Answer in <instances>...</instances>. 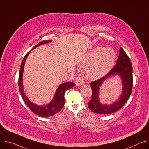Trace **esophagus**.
<instances>
[{"mask_svg":"<svg viewBox=\"0 0 149 149\" xmlns=\"http://www.w3.org/2000/svg\"><path fill=\"white\" fill-rule=\"evenodd\" d=\"M85 83L84 80L82 79V78L81 76H78L75 79V84L77 86H81L82 84Z\"/></svg>","mask_w":149,"mask_h":149,"instance_id":"34e87169","label":"esophagus"}]
</instances>
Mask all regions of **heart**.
<instances>
[{"label": "heart", "instance_id": "1", "mask_svg": "<svg viewBox=\"0 0 149 149\" xmlns=\"http://www.w3.org/2000/svg\"><path fill=\"white\" fill-rule=\"evenodd\" d=\"M116 59L114 51L110 48H97L88 55L89 64L84 70L86 75L96 79L107 74L113 68Z\"/></svg>", "mask_w": 149, "mask_h": 149}]
</instances>
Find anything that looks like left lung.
I'll list each match as a JSON object with an SVG mask.
<instances>
[{
  "label": "left lung",
  "instance_id": "1",
  "mask_svg": "<svg viewBox=\"0 0 149 149\" xmlns=\"http://www.w3.org/2000/svg\"><path fill=\"white\" fill-rule=\"evenodd\" d=\"M116 74L120 75L122 78L123 84L122 95L117 101L109 106L102 104L98 98L99 87L105 80ZM90 86L92 96L88 103V106L94 113L98 114H111L120 110L124 105L132 93L133 69L128 55L121 48H120V54L116 65L104 77L91 82Z\"/></svg>",
  "mask_w": 149,
  "mask_h": 149
}]
</instances>
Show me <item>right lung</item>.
Wrapping results in <instances>:
<instances>
[{
    "mask_svg": "<svg viewBox=\"0 0 149 149\" xmlns=\"http://www.w3.org/2000/svg\"><path fill=\"white\" fill-rule=\"evenodd\" d=\"M51 40H44L42 41L39 43H38L32 49H35L37 47L41 45L42 44H45L49 43ZM31 51H29L25 57L24 58L22 63H21V65L19 71V91L22 96L24 102L26 104L28 107L30 109V110L35 114L41 116V117H49L54 116L56 113H58L63 108V105L65 104V98H64V94L65 91L67 90L72 88L74 86L75 83L74 82H64L61 84L60 86L57 88L55 94L54 95V98L51 101V102L45 105H38L29 100L28 97L25 95L24 93V89H23V72L24 70V65L25 63L26 60V58L29 54Z\"/></svg>",
    "mask_w": 149,
    "mask_h": 149,
    "instance_id": "add662e5",
    "label": "right lung"
}]
</instances>
